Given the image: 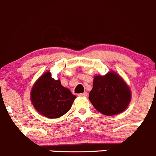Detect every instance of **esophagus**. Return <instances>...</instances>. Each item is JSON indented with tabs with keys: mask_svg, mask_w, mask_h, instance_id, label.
<instances>
[{
	"mask_svg": "<svg viewBox=\"0 0 156 156\" xmlns=\"http://www.w3.org/2000/svg\"><path fill=\"white\" fill-rule=\"evenodd\" d=\"M78 95L80 96V97H86V96L87 95V92H84V93H81V94H79Z\"/></svg>",
	"mask_w": 156,
	"mask_h": 156,
	"instance_id": "34e87169",
	"label": "esophagus"
}]
</instances>
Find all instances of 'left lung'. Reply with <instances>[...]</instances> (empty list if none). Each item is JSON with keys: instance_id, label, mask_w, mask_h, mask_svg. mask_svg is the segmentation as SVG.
I'll return each instance as SVG.
<instances>
[{"instance_id": "8db88e82", "label": "left lung", "mask_w": 156, "mask_h": 156, "mask_svg": "<svg viewBox=\"0 0 156 156\" xmlns=\"http://www.w3.org/2000/svg\"><path fill=\"white\" fill-rule=\"evenodd\" d=\"M131 98L130 90L125 81L115 72L94 77L89 100L94 107L106 115H115L127 107Z\"/></svg>"}]
</instances>
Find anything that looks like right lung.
Wrapping results in <instances>:
<instances>
[{
  "label": "right lung",
  "mask_w": 156,
  "mask_h": 156,
  "mask_svg": "<svg viewBox=\"0 0 156 156\" xmlns=\"http://www.w3.org/2000/svg\"><path fill=\"white\" fill-rule=\"evenodd\" d=\"M75 98L68 88L62 86L59 80L53 79L49 72L36 81L31 92L34 107L49 119H57L66 114Z\"/></svg>",
  "instance_id": "add662e5"
}]
</instances>
